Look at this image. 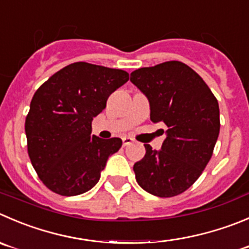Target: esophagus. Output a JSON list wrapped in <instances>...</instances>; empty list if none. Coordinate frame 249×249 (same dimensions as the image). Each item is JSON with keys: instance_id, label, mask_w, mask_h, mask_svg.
<instances>
[{"instance_id": "1", "label": "esophagus", "mask_w": 249, "mask_h": 249, "mask_svg": "<svg viewBox=\"0 0 249 249\" xmlns=\"http://www.w3.org/2000/svg\"><path fill=\"white\" fill-rule=\"evenodd\" d=\"M133 141H134V139L132 138V137H123V138H122L123 145H124V146L129 145V144H131Z\"/></svg>"}]
</instances>
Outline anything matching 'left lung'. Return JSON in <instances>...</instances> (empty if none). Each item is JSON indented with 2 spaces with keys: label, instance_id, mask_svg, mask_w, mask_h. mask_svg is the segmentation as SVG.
Returning a JSON list of instances; mask_svg holds the SVG:
<instances>
[{
  "label": "left lung",
  "instance_id": "left-lung-1",
  "mask_svg": "<svg viewBox=\"0 0 249 249\" xmlns=\"http://www.w3.org/2000/svg\"><path fill=\"white\" fill-rule=\"evenodd\" d=\"M131 82L148 98L150 120L167 126L160 150L144 144L145 155L133 166L137 182L156 197L178 196L197 181L213 155L220 132L216 98L179 61L136 70Z\"/></svg>",
  "mask_w": 249,
  "mask_h": 249
}]
</instances>
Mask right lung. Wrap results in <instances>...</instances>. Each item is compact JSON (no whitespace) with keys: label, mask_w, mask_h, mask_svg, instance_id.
I'll return each instance as SVG.
<instances>
[{"label":"right lung","mask_w":249,"mask_h":249,"mask_svg":"<svg viewBox=\"0 0 249 249\" xmlns=\"http://www.w3.org/2000/svg\"><path fill=\"white\" fill-rule=\"evenodd\" d=\"M128 79L122 70L75 62L35 91L25 118L28 154L47 188L71 197L98 183L108 156L122 141L91 136V121Z\"/></svg>","instance_id":"1"}]
</instances>
